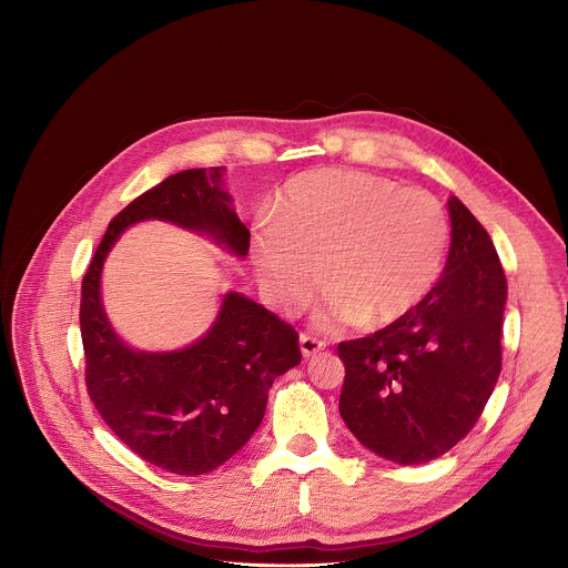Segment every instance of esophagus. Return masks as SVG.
Segmentation results:
<instances>
[{"instance_id":"esophagus-1","label":"esophagus","mask_w":568,"mask_h":568,"mask_svg":"<svg viewBox=\"0 0 568 568\" xmlns=\"http://www.w3.org/2000/svg\"><path fill=\"white\" fill-rule=\"evenodd\" d=\"M298 345H301L303 358H312V356H316L318 352L325 349V343H323V341H318V338H314V336H307V334H301Z\"/></svg>"}]
</instances>
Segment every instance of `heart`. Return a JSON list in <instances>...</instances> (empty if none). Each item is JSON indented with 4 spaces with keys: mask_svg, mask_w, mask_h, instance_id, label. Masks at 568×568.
<instances>
[{
    "mask_svg": "<svg viewBox=\"0 0 568 568\" xmlns=\"http://www.w3.org/2000/svg\"><path fill=\"white\" fill-rule=\"evenodd\" d=\"M449 236L447 212L434 194L387 176L327 168L287 183L278 214L256 223L252 254L278 310L305 307L323 272L321 327L387 325L436 287Z\"/></svg>",
    "mask_w": 568,
    "mask_h": 568,
    "instance_id": "obj_1",
    "label": "heart"
}]
</instances>
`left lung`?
Returning a JSON list of instances; mask_svg holds the SVG:
<instances>
[{
    "label": "left lung",
    "mask_w": 568,
    "mask_h": 568,
    "mask_svg": "<svg viewBox=\"0 0 568 568\" xmlns=\"http://www.w3.org/2000/svg\"><path fill=\"white\" fill-rule=\"evenodd\" d=\"M452 247L427 298L385 329L338 345L341 416L372 454L403 467L456 447L503 369L507 278L487 230L449 199Z\"/></svg>",
    "instance_id": "1"
}]
</instances>
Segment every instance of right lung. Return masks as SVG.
<instances>
[{"label": "right lung", "instance_id": "right-lung-1", "mask_svg": "<svg viewBox=\"0 0 568 568\" xmlns=\"http://www.w3.org/2000/svg\"><path fill=\"white\" fill-rule=\"evenodd\" d=\"M223 176L225 168L183 170L134 199L108 225L81 283L90 400L128 449L176 476L210 474L252 438L274 378L301 363L298 336L263 305L227 292L194 343L172 352L136 349L105 314L101 274L116 241L141 221L196 232L243 261L250 230Z\"/></svg>", "mask_w": 568, "mask_h": 568}]
</instances>
